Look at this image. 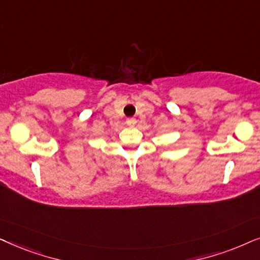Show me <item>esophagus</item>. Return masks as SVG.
Listing matches in <instances>:
<instances>
[{"mask_svg": "<svg viewBox=\"0 0 260 260\" xmlns=\"http://www.w3.org/2000/svg\"><path fill=\"white\" fill-rule=\"evenodd\" d=\"M136 123H137L136 118H133V117H130V118L126 119V124L129 126H135V124H136Z\"/></svg>", "mask_w": 260, "mask_h": 260, "instance_id": "esophagus-1", "label": "esophagus"}]
</instances>
